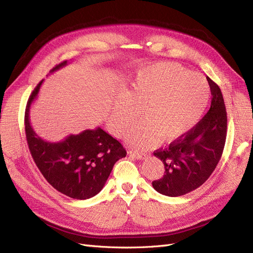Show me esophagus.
Here are the masks:
<instances>
[{
  "mask_svg": "<svg viewBox=\"0 0 253 253\" xmlns=\"http://www.w3.org/2000/svg\"><path fill=\"white\" fill-rule=\"evenodd\" d=\"M131 155L135 156L137 159H139V160L144 159L145 157H147V155H145L144 153H140V152H131Z\"/></svg>",
  "mask_w": 253,
  "mask_h": 253,
  "instance_id": "obj_1",
  "label": "esophagus"
}]
</instances>
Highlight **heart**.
I'll return each mask as SVG.
<instances>
[{
	"instance_id": "1",
	"label": "heart",
	"mask_w": 253,
	"mask_h": 253,
	"mask_svg": "<svg viewBox=\"0 0 253 253\" xmlns=\"http://www.w3.org/2000/svg\"><path fill=\"white\" fill-rule=\"evenodd\" d=\"M209 93L202 76L188 74L176 63H155L140 70L125 94L115 99L109 127L116 136L124 135L140 112L142 121L126 135L129 144L148 149L160 138L178 140L200 120Z\"/></svg>"
}]
</instances>
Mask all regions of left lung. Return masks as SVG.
Listing matches in <instances>:
<instances>
[{
    "label": "left lung",
    "mask_w": 253,
    "mask_h": 253,
    "mask_svg": "<svg viewBox=\"0 0 253 253\" xmlns=\"http://www.w3.org/2000/svg\"><path fill=\"white\" fill-rule=\"evenodd\" d=\"M211 89V106L205 116L169 147L154 155L163 162L165 174L152 186L167 196L185 195L210 177L223 154L227 136V112L217 84L207 78Z\"/></svg>",
    "instance_id": "obj_1"
}]
</instances>
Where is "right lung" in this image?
I'll use <instances>...</instances> for the list:
<instances>
[{
    "mask_svg": "<svg viewBox=\"0 0 253 253\" xmlns=\"http://www.w3.org/2000/svg\"><path fill=\"white\" fill-rule=\"evenodd\" d=\"M66 63L63 61L50 72ZM42 82L29 96L25 110V133L30 154L44 178L59 192L75 200L93 197L102 190L115 163L126 157V151L100 127L70 135L59 142H49L38 136L30 125L29 109Z\"/></svg>",
    "mask_w": 253,
    "mask_h": 253,
    "instance_id": "add662e5",
    "label": "right lung"
}]
</instances>
